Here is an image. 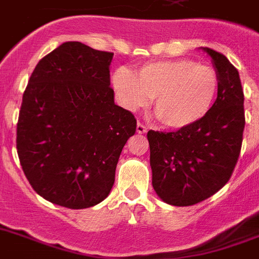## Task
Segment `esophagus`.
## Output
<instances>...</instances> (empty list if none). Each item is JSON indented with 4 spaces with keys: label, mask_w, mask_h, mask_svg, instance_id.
Wrapping results in <instances>:
<instances>
[{
    "label": "esophagus",
    "mask_w": 259,
    "mask_h": 259,
    "mask_svg": "<svg viewBox=\"0 0 259 259\" xmlns=\"http://www.w3.org/2000/svg\"><path fill=\"white\" fill-rule=\"evenodd\" d=\"M137 133H138V134H144V133H147V127L144 126L142 122H138V124H137Z\"/></svg>",
    "instance_id": "34e87169"
}]
</instances>
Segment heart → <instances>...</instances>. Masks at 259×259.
<instances>
[{"mask_svg":"<svg viewBox=\"0 0 259 259\" xmlns=\"http://www.w3.org/2000/svg\"><path fill=\"white\" fill-rule=\"evenodd\" d=\"M220 86V74L213 67L192 59L146 63L135 76L126 68L113 74V88L125 108L135 111L153 98L156 117L173 130L201 122L210 113Z\"/></svg>","mask_w":259,"mask_h":259,"instance_id":"b5f03b06","label":"heart"}]
</instances>
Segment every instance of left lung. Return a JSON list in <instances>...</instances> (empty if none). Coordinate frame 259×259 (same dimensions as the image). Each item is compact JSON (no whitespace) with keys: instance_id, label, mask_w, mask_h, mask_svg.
Segmentation results:
<instances>
[{"instance_id":"8db88e82","label":"left lung","mask_w":259,"mask_h":259,"mask_svg":"<svg viewBox=\"0 0 259 259\" xmlns=\"http://www.w3.org/2000/svg\"><path fill=\"white\" fill-rule=\"evenodd\" d=\"M200 49L221 80L210 113L190 129L147 134L153 190L174 206L197 204L220 191L234 171L243 143L245 116L239 72L218 51Z\"/></svg>"}]
</instances>
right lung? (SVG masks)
I'll use <instances>...</instances> for the list:
<instances>
[{"instance_id": "right-lung-1", "label": "right lung", "mask_w": 259, "mask_h": 259, "mask_svg": "<svg viewBox=\"0 0 259 259\" xmlns=\"http://www.w3.org/2000/svg\"><path fill=\"white\" fill-rule=\"evenodd\" d=\"M113 53L64 42L44 57L23 94L16 150L39 196L69 209L103 201L137 120L115 104Z\"/></svg>"}]
</instances>
